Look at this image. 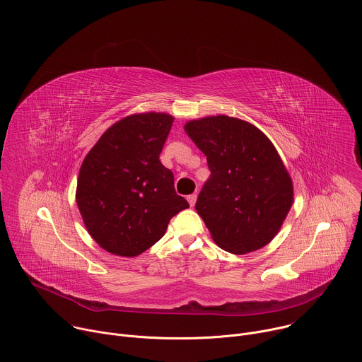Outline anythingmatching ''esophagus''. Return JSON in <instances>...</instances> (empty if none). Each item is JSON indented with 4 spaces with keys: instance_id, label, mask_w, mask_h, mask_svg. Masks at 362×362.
Segmentation results:
<instances>
[{
    "instance_id": "34e87169",
    "label": "esophagus",
    "mask_w": 362,
    "mask_h": 362,
    "mask_svg": "<svg viewBox=\"0 0 362 362\" xmlns=\"http://www.w3.org/2000/svg\"><path fill=\"white\" fill-rule=\"evenodd\" d=\"M187 199H188L189 206L194 207V206H195V202H197V194H189V195L187 197Z\"/></svg>"
}]
</instances>
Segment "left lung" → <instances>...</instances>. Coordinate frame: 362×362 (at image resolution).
<instances>
[{"label":"left lung","mask_w":362,"mask_h":362,"mask_svg":"<svg viewBox=\"0 0 362 362\" xmlns=\"http://www.w3.org/2000/svg\"><path fill=\"white\" fill-rule=\"evenodd\" d=\"M185 132L207 156L210 178L195 210L226 252L262 249L277 234L292 203V180L269 138L245 120L209 116Z\"/></svg>","instance_id":"obj_1"}]
</instances>
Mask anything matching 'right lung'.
Returning <instances> with one entry per match:
<instances>
[{
	"instance_id": "add662e5",
	"label": "right lung",
	"mask_w": 362,
	"mask_h": 362,
	"mask_svg": "<svg viewBox=\"0 0 362 362\" xmlns=\"http://www.w3.org/2000/svg\"><path fill=\"white\" fill-rule=\"evenodd\" d=\"M173 122V116L155 112L124 117L86 155L76 202L89 234L106 252L144 253L189 207L175 192L174 174L159 160Z\"/></svg>"
}]
</instances>
